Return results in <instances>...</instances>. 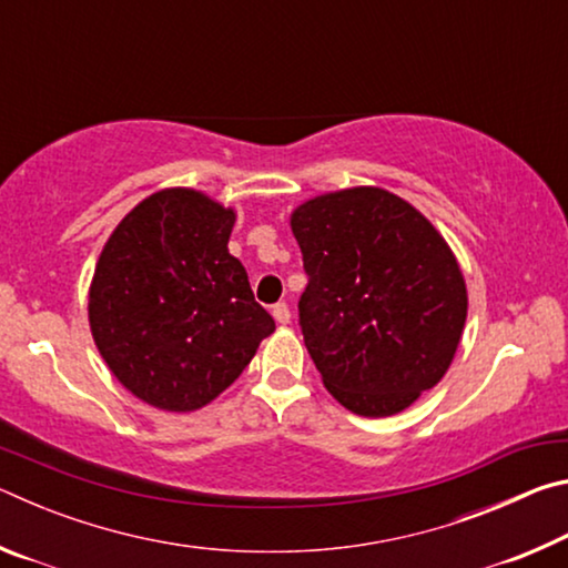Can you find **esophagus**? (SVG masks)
<instances>
[{
	"mask_svg": "<svg viewBox=\"0 0 568 568\" xmlns=\"http://www.w3.org/2000/svg\"><path fill=\"white\" fill-rule=\"evenodd\" d=\"M273 318L277 321V323H291V307H287L285 303H275L273 305Z\"/></svg>",
	"mask_w": 568,
	"mask_h": 568,
	"instance_id": "1",
	"label": "esophagus"
}]
</instances>
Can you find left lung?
I'll list each match as a JSON object with an SVG mask.
<instances>
[{"label": "left lung", "instance_id": "1", "mask_svg": "<svg viewBox=\"0 0 568 568\" xmlns=\"http://www.w3.org/2000/svg\"><path fill=\"white\" fill-rule=\"evenodd\" d=\"M307 285L305 348L333 398L393 416L444 378L466 323V283L446 240L381 187L307 200L291 217Z\"/></svg>", "mask_w": 568, "mask_h": 568}]
</instances>
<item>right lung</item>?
<instances>
[{"mask_svg": "<svg viewBox=\"0 0 568 568\" xmlns=\"http://www.w3.org/2000/svg\"><path fill=\"white\" fill-rule=\"evenodd\" d=\"M235 213L195 190H162L104 245L90 328L124 388L162 410H195L233 383L275 321L227 253Z\"/></svg>", "mask_w": 568, "mask_h": 568, "instance_id": "1", "label": "right lung"}]
</instances>
